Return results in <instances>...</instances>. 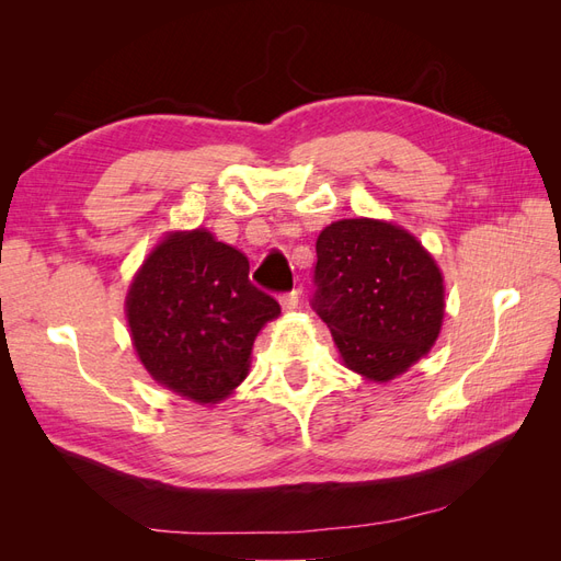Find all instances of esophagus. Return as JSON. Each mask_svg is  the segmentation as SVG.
Returning a JSON list of instances; mask_svg holds the SVG:
<instances>
[{
  "instance_id": "1",
  "label": "esophagus",
  "mask_w": 561,
  "mask_h": 561,
  "mask_svg": "<svg viewBox=\"0 0 561 561\" xmlns=\"http://www.w3.org/2000/svg\"><path fill=\"white\" fill-rule=\"evenodd\" d=\"M299 297H301V293H299V290H293V293H285V295H280L283 309H285V311H295V309L299 307Z\"/></svg>"
}]
</instances>
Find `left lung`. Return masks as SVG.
Here are the masks:
<instances>
[{"label":"left lung","mask_w":561,"mask_h":561,"mask_svg":"<svg viewBox=\"0 0 561 561\" xmlns=\"http://www.w3.org/2000/svg\"><path fill=\"white\" fill-rule=\"evenodd\" d=\"M311 307L348 369L390 381L431 351L445 318V280L410 231L383 219H339L316 241Z\"/></svg>","instance_id":"1"}]
</instances>
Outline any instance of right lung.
<instances>
[{
    "mask_svg": "<svg viewBox=\"0 0 561 561\" xmlns=\"http://www.w3.org/2000/svg\"><path fill=\"white\" fill-rule=\"evenodd\" d=\"M248 274L245 254L206 229L168 233L149 252L128 287L126 318L151 379L215 404L248 377L254 336L280 313Z\"/></svg>",
    "mask_w": 561,
    "mask_h": 561,
    "instance_id": "right-lung-1",
    "label": "right lung"
}]
</instances>
